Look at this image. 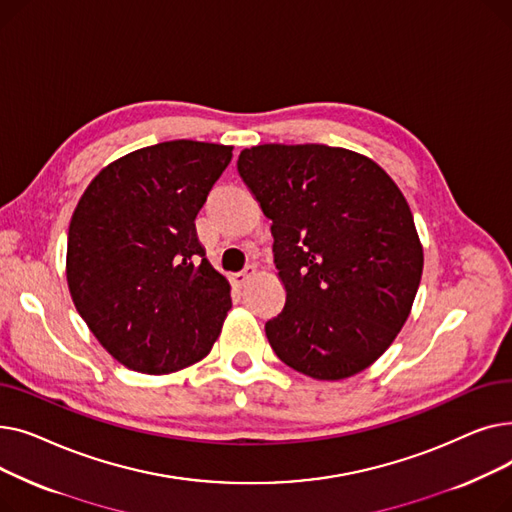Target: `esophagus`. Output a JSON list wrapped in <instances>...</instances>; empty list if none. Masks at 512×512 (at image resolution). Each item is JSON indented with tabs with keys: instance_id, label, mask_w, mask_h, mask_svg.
<instances>
[{
	"instance_id": "1",
	"label": "esophagus",
	"mask_w": 512,
	"mask_h": 512,
	"mask_svg": "<svg viewBox=\"0 0 512 512\" xmlns=\"http://www.w3.org/2000/svg\"><path fill=\"white\" fill-rule=\"evenodd\" d=\"M255 274H257L255 267H253V265H247L245 270H242V272L232 274V276H230V282H232V286H234V288H242V286H245V284H247Z\"/></svg>"
}]
</instances>
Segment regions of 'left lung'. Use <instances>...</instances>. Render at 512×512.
<instances>
[{
    "instance_id": "left-lung-1",
    "label": "left lung",
    "mask_w": 512,
    "mask_h": 512,
    "mask_svg": "<svg viewBox=\"0 0 512 512\" xmlns=\"http://www.w3.org/2000/svg\"><path fill=\"white\" fill-rule=\"evenodd\" d=\"M238 174L272 220L286 288L265 324L274 353L313 380L378 361L411 313L423 272L413 213L373 159L328 145L240 151Z\"/></svg>"
}]
</instances>
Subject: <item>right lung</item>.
Returning <instances> with one entry per match:
<instances>
[{"mask_svg":"<svg viewBox=\"0 0 512 512\" xmlns=\"http://www.w3.org/2000/svg\"><path fill=\"white\" fill-rule=\"evenodd\" d=\"M232 147L168 141L105 166L68 228L66 280L76 311L124 367L164 375L201 361L232 307L195 218Z\"/></svg>","mask_w":512,"mask_h":512,"instance_id":"obj_1","label":"right lung"}]
</instances>
